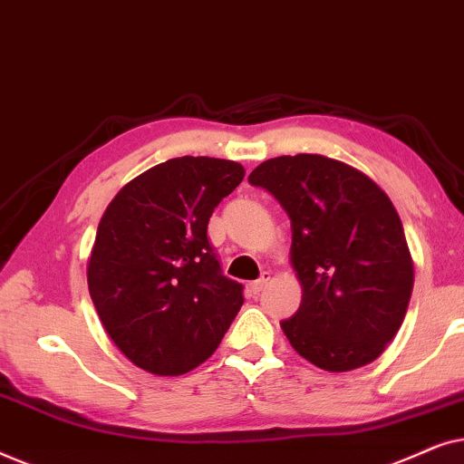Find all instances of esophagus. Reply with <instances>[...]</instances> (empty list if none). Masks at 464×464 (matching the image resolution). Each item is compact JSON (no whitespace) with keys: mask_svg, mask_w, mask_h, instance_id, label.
<instances>
[{"mask_svg":"<svg viewBox=\"0 0 464 464\" xmlns=\"http://www.w3.org/2000/svg\"><path fill=\"white\" fill-rule=\"evenodd\" d=\"M268 281H270V272H264V275L259 276L257 281H253V283H251V294H253V295H257L259 291H264V289H266V285H268Z\"/></svg>","mask_w":464,"mask_h":464,"instance_id":"34e87169","label":"esophagus"}]
</instances>
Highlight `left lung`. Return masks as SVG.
<instances>
[{"instance_id":"8db88e82","label":"left lung","mask_w":464,"mask_h":464,"mask_svg":"<svg viewBox=\"0 0 464 464\" xmlns=\"http://www.w3.org/2000/svg\"><path fill=\"white\" fill-rule=\"evenodd\" d=\"M249 183L291 219L297 313L281 321L297 354L325 372L372 363L401 327L414 264L389 196L361 170L319 154L278 156Z\"/></svg>"}]
</instances>
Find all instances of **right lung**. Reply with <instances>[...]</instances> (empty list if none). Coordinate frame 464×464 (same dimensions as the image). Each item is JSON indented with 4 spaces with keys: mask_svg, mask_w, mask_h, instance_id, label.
Masks as SVG:
<instances>
[{
    "mask_svg": "<svg viewBox=\"0 0 464 464\" xmlns=\"http://www.w3.org/2000/svg\"><path fill=\"white\" fill-rule=\"evenodd\" d=\"M245 177L238 162L181 156L120 189L101 219L88 291L105 332L141 370L179 376L211 357L243 306L207 227Z\"/></svg>",
    "mask_w": 464,
    "mask_h": 464,
    "instance_id": "1",
    "label": "right lung"
}]
</instances>
